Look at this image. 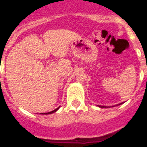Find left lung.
<instances>
[{
    "instance_id": "obj_1",
    "label": "left lung",
    "mask_w": 147,
    "mask_h": 147,
    "mask_svg": "<svg viewBox=\"0 0 147 147\" xmlns=\"http://www.w3.org/2000/svg\"><path fill=\"white\" fill-rule=\"evenodd\" d=\"M121 104L122 103H121V104H119V105H121ZM98 107H101V108H107V107H107V106H101V105H99Z\"/></svg>"
}]
</instances>
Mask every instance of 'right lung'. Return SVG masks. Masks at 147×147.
<instances>
[{
	"label": "right lung",
	"mask_w": 147,
	"mask_h": 147,
	"mask_svg": "<svg viewBox=\"0 0 147 147\" xmlns=\"http://www.w3.org/2000/svg\"><path fill=\"white\" fill-rule=\"evenodd\" d=\"M59 108V107H57V109H55V110H53V111H51V112H49V113H40V114H45V115H47V114H51V113H55L56 111H57V110H58V109Z\"/></svg>",
	"instance_id": "add662e5"
}]
</instances>
